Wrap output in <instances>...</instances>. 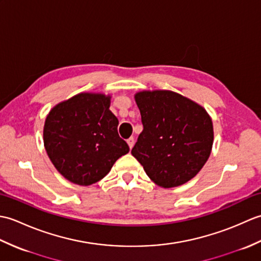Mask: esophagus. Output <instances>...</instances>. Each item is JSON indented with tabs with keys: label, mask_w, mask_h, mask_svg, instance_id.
<instances>
[{
	"label": "esophagus",
	"mask_w": 261,
	"mask_h": 261,
	"mask_svg": "<svg viewBox=\"0 0 261 261\" xmlns=\"http://www.w3.org/2000/svg\"><path fill=\"white\" fill-rule=\"evenodd\" d=\"M126 142H127V145H129V148L132 149V147H134V145H135V138L134 137L129 138V139L126 140Z\"/></svg>",
	"instance_id": "1"
}]
</instances>
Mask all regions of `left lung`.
<instances>
[{"label": "left lung", "instance_id": "8db88e82", "mask_svg": "<svg viewBox=\"0 0 261 261\" xmlns=\"http://www.w3.org/2000/svg\"><path fill=\"white\" fill-rule=\"evenodd\" d=\"M143 130L131 153L153 182L185 184L203 168L213 145V124L201 105L171 91L135 95Z\"/></svg>", "mask_w": 261, "mask_h": 261}]
</instances>
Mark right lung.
Here are the masks:
<instances>
[{"instance_id":"add662e5","label":"right lung","mask_w":261,"mask_h":261,"mask_svg":"<svg viewBox=\"0 0 261 261\" xmlns=\"http://www.w3.org/2000/svg\"><path fill=\"white\" fill-rule=\"evenodd\" d=\"M110 103V95L81 93L57 104L47 115L43 143L48 157L74 184L88 186L101 180L129 152Z\"/></svg>"}]
</instances>
